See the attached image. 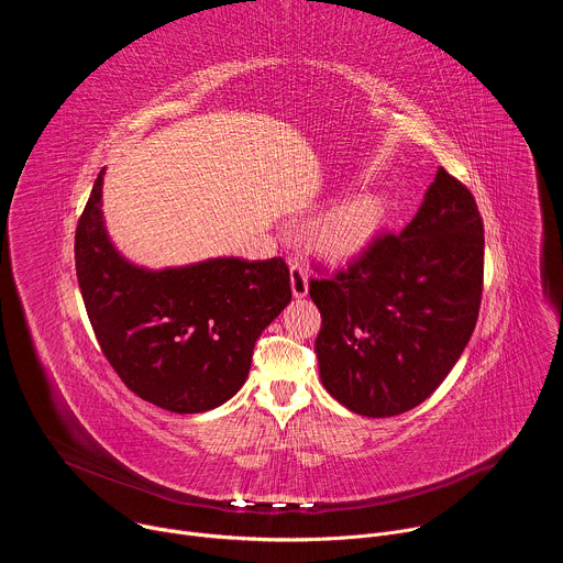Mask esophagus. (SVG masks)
<instances>
[{"mask_svg": "<svg viewBox=\"0 0 563 563\" xmlns=\"http://www.w3.org/2000/svg\"><path fill=\"white\" fill-rule=\"evenodd\" d=\"M289 276H291V291L296 298H305L309 291V278H307V269L302 263L291 261L289 267Z\"/></svg>", "mask_w": 563, "mask_h": 563, "instance_id": "34e87169", "label": "esophagus"}]
</instances>
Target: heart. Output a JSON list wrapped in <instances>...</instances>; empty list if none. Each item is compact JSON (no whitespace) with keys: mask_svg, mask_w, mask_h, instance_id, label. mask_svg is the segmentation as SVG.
I'll list each match as a JSON object with an SVG mask.
<instances>
[{"mask_svg":"<svg viewBox=\"0 0 563 563\" xmlns=\"http://www.w3.org/2000/svg\"><path fill=\"white\" fill-rule=\"evenodd\" d=\"M387 218L378 194H356L330 207L311 227V243L330 261H350L367 252Z\"/></svg>","mask_w":563,"mask_h":563,"instance_id":"b5f03b06","label":"heart"}]
</instances>
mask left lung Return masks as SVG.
Masks as SVG:
<instances>
[{"label": "left lung", "instance_id": "obj_1", "mask_svg": "<svg viewBox=\"0 0 563 563\" xmlns=\"http://www.w3.org/2000/svg\"><path fill=\"white\" fill-rule=\"evenodd\" d=\"M484 285V222L472 194L439 169L412 222L334 276L309 280L323 328L325 389L385 419L417 408L461 358Z\"/></svg>", "mask_w": 563, "mask_h": 563}]
</instances>
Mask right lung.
<instances>
[{"label":"right lung","instance_id":"add662e5","mask_svg":"<svg viewBox=\"0 0 563 563\" xmlns=\"http://www.w3.org/2000/svg\"><path fill=\"white\" fill-rule=\"evenodd\" d=\"M102 185L104 169L75 231V269L107 361L163 410L200 415L227 404L250 376L258 336L291 300L285 261L135 265L107 231Z\"/></svg>","mask_w":563,"mask_h":563}]
</instances>
